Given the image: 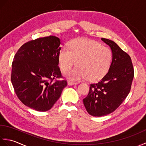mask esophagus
Masks as SVG:
<instances>
[{"instance_id": "1", "label": "esophagus", "mask_w": 146, "mask_h": 146, "mask_svg": "<svg viewBox=\"0 0 146 146\" xmlns=\"http://www.w3.org/2000/svg\"><path fill=\"white\" fill-rule=\"evenodd\" d=\"M76 82H71V81H68V85H76Z\"/></svg>"}]
</instances>
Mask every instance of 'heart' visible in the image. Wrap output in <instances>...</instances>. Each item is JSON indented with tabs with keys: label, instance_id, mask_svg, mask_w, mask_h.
Returning <instances> with one entry per match:
<instances>
[{
	"label": "heart",
	"instance_id": "heart-1",
	"mask_svg": "<svg viewBox=\"0 0 146 146\" xmlns=\"http://www.w3.org/2000/svg\"><path fill=\"white\" fill-rule=\"evenodd\" d=\"M78 66L64 74L72 81L87 78L95 82L102 79L108 73L112 63V52L110 48L97 41L79 38L71 42L70 49L66 46L58 54L60 69L64 72L76 64Z\"/></svg>",
	"mask_w": 146,
	"mask_h": 146
}]
</instances>
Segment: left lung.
<instances>
[{
    "label": "left lung",
    "instance_id": "left-lung-1",
    "mask_svg": "<svg viewBox=\"0 0 146 146\" xmlns=\"http://www.w3.org/2000/svg\"><path fill=\"white\" fill-rule=\"evenodd\" d=\"M101 39L110 46L112 63L100 81L90 84L88 94L83 100L86 111L95 117L106 115L120 106L129 94L134 76L130 56L114 41Z\"/></svg>",
    "mask_w": 146,
    "mask_h": 146
}]
</instances>
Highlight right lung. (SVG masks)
Returning <instances> with one entry per match:
<instances>
[{
  "mask_svg": "<svg viewBox=\"0 0 146 146\" xmlns=\"http://www.w3.org/2000/svg\"><path fill=\"white\" fill-rule=\"evenodd\" d=\"M60 44V39L54 36L32 40L22 46L14 58L12 85L19 99L32 109H51L67 85L65 80L52 82L61 76Z\"/></svg>",
  "mask_w": 146,
  "mask_h": 146,
  "instance_id": "add662e5",
  "label": "right lung"
}]
</instances>
